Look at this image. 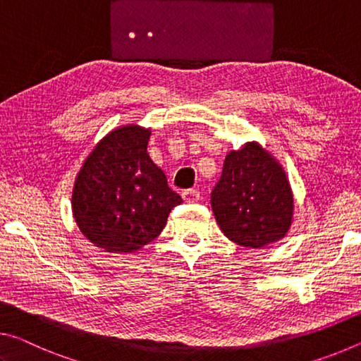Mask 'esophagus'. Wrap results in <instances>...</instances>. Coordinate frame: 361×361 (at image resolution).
I'll return each mask as SVG.
<instances>
[{
	"label": "esophagus",
	"instance_id": "obj_1",
	"mask_svg": "<svg viewBox=\"0 0 361 361\" xmlns=\"http://www.w3.org/2000/svg\"><path fill=\"white\" fill-rule=\"evenodd\" d=\"M182 198H184L185 203H195L200 200V192L198 190H185V192H182Z\"/></svg>",
	"mask_w": 361,
	"mask_h": 361
}]
</instances>
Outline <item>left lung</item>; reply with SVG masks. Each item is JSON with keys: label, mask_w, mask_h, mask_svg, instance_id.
Returning a JSON list of instances; mask_svg holds the SVG:
<instances>
[{"label": "left lung", "mask_w": 361, "mask_h": 361, "mask_svg": "<svg viewBox=\"0 0 361 361\" xmlns=\"http://www.w3.org/2000/svg\"><path fill=\"white\" fill-rule=\"evenodd\" d=\"M211 206L222 233L251 250L285 238L294 221V195L286 171L256 140L227 153Z\"/></svg>", "instance_id": "obj_1"}]
</instances>
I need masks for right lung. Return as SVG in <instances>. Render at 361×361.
Wrapping results in <instances>:
<instances>
[{
  "mask_svg": "<svg viewBox=\"0 0 361 361\" xmlns=\"http://www.w3.org/2000/svg\"><path fill=\"white\" fill-rule=\"evenodd\" d=\"M152 131L135 123L111 129L75 177L72 212L81 235L105 252L128 254L163 232L180 197L147 153Z\"/></svg>",
  "mask_w": 361,
  "mask_h": 361,
  "instance_id": "add662e5",
  "label": "right lung"
}]
</instances>
